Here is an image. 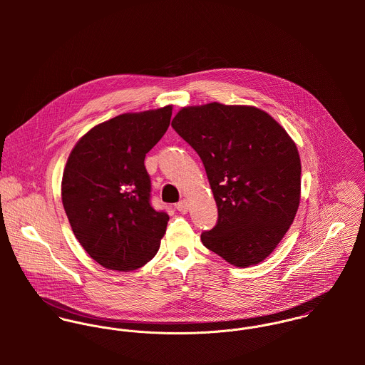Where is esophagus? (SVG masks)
I'll list each match as a JSON object with an SVG mask.
<instances>
[{
    "label": "esophagus",
    "mask_w": 365,
    "mask_h": 365,
    "mask_svg": "<svg viewBox=\"0 0 365 365\" xmlns=\"http://www.w3.org/2000/svg\"><path fill=\"white\" fill-rule=\"evenodd\" d=\"M175 208H177V210H180L181 213H187L188 209H190V204H188L187 201H181V202H178V204L175 205Z\"/></svg>",
    "instance_id": "esophagus-1"
}]
</instances>
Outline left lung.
<instances>
[{
  "label": "left lung",
  "mask_w": 365,
  "mask_h": 365,
  "mask_svg": "<svg viewBox=\"0 0 365 365\" xmlns=\"http://www.w3.org/2000/svg\"><path fill=\"white\" fill-rule=\"evenodd\" d=\"M174 130L201 157L217 207L204 246L240 268L267 259L288 232L301 201L295 142L250 105L184 106Z\"/></svg>",
  "instance_id": "left-lung-1"
}]
</instances>
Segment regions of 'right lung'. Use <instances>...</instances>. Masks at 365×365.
<instances>
[{"instance_id": "add662e5", "label": "right lung", "mask_w": 365, "mask_h": 365, "mask_svg": "<svg viewBox=\"0 0 365 365\" xmlns=\"http://www.w3.org/2000/svg\"><path fill=\"white\" fill-rule=\"evenodd\" d=\"M173 105L128 112L90 129L73 148L61 202L83 249L108 269L133 271L156 256L168 215L150 205L146 153L168 129Z\"/></svg>"}]
</instances>
